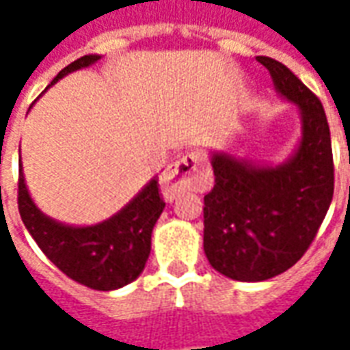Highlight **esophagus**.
Here are the masks:
<instances>
[{
    "label": "esophagus",
    "instance_id": "esophagus-1",
    "mask_svg": "<svg viewBox=\"0 0 350 350\" xmlns=\"http://www.w3.org/2000/svg\"><path fill=\"white\" fill-rule=\"evenodd\" d=\"M206 168H208V165H206L204 157L198 152L191 150V152L182 153L174 165H170L161 178L163 197L167 200H174L176 197H180L182 193L193 187L195 178L202 174Z\"/></svg>",
    "mask_w": 350,
    "mask_h": 350
}]
</instances>
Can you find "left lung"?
I'll use <instances>...</instances> for the list:
<instances>
[{
    "label": "left lung",
    "instance_id": "obj_1",
    "mask_svg": "<svg viewBox=\"0 0 350 350\" xmlns=\"http://www.w3.org/2000/svg\"><path fill=\"white\" fill-rule=\"evenodd\" d=\"M273 90L300 114V138L283 163L210 152L215 185L204 197V253L213 270L236 281H266L298 262L334 197L326 114L278 59L258 56Z\"/></svg>",
    "mask_w": 350,
    "mask_h": 350
}]
</instances>
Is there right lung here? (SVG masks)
Segmentation results:
<instances>
[{
	"label": "right lung",
	"instance_id": "add662e5",
	"mask_svg": "<svg viewBox=\"0 0 350 350\" xmlns=\"http://www.w3.org/2000/svg\"><path fill=\"white\" fill-rule=\"evenodd\" d=\"M100 57L99 54L79 57L57 72L50 86L71 72L92 67ZM18 170L20 217L42 253L67 278L95 291H116L129 285L144 271L152 251L153 227L165 208L157 176L112 217L95 225H65L42 213L35 204L26 185L22 161Z\"/></svg>",
	"mask_w": 350,
	"mask_h": 350
}]
</instances>
